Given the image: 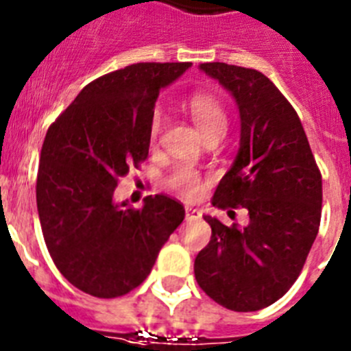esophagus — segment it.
I'll return each mask as SVG.
<instances>
[{
    "mask_svg": "<svg viewBox=\"0 0 351 351\" xmlns=\"http://www.w3.org/2000/svg\"><path fill=\"white\" fill-rule=\"evenodd\" d=\"M186 221H195V219L202 218V213L198 209H193V207H186V214H184Z\"/></svg>",
    "mask_w": 351,
    "mask_h": 351,
    "instance_id": "esophagus-1",
    "label": "esophagus"
}]
</instances>
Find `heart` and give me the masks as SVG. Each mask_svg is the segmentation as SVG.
Masks as SVG:
<instances>
[{
    "mask_svg": "<svg viewBox=\"0 0 351 351\" xmlns=\"http://www.w3.org/2000/svg\"><path fill=\"white\" fill-rule=\"evenodd\" d=\"M186 110L191 116V119L197 123L200 132L204 133V137H209L214 133H223L225 135L226 125H228V117H226L225 107L219 104L210 95H193L186 104ZM161 130V116L160 112H154L149 123V138L154 142L160 135ZM167 184L170 190L179 193L184 198H197L202 193V178L191 167L179 165L169 173L167 178Z\"/></svg>",
    "mask_w": 351,
    "mask_h": 351,
    "instance_id": "heart-1",
    "label": "heart"
}]
</instances>
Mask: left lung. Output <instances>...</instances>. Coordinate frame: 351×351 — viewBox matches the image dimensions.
<instances>
[{"label": "left lung", "instance_id": "1", "mask_svg": "<svg viewBox=\"0 0 351 351\" xmlns=\"http://www.w3.org/2000/svg\"><path fill=\"white\" fill-rule=\"evenodd\" d=\"M200 70L232 93L241 112V147L213 206L244 207L250 219L226 226L204 216L213 235L195 258V278L223 308L258 311L302 271L320 228L322 173L295 108L267 77L226 63Z\"/></svg>", "mask_w": 351, "mask_h": 351}]
</instances>
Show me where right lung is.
<instances>
[{
    "instance_id": "obj_1",
    "label": "right lung",
    "mask_w": 351,
    "mask_h": 351,
    "mask_svg": "<svg viewBox=\"0 0 351 351\" xmlns=\"http://www.w3.org/2000/svg\"><path fill=\"white\" fill-rule=\"evenodd\" d=\"M191 63H137L89 82L49 126L36 176V207L52 262L98 299L130 293L153 269L184 219L169 195L142 209L114 204L121 178L149 153V123L160 89Z\"/></svg>"
}]
</instances>
